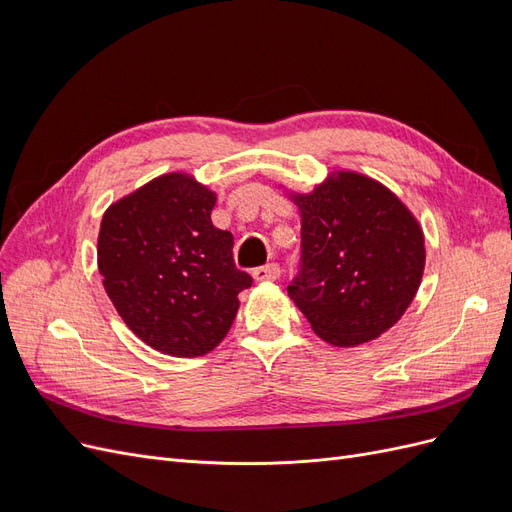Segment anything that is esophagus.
I'll use <instances>...</instances> for the list:
<instances>
[{"label": "esophagus", "instance_id": "1", "mask_svg": "<svg viewBox=\"0 0 512 512\" xmlns=\"http://www.w3.org/2000/svg\"><path fill=\"white\" fill-rule=\"evenodd\" d=\"M252 277H254L256 282H275L277 277H280V267H277L275 262H271V265L254 269V271H252Z\"/></svg>", "mask_w": 512, "mask_h": 512}]
</instances>
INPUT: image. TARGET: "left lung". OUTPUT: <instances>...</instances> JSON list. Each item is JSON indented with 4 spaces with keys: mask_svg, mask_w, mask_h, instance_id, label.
Returning a JSON list of instances; mask_svg holds the SVG:
<instances>
[{
    "mask_svg": "<svg viewBox=\"0 0 512 512\" xmlns=\"http://www.w3.org/2000/svg\"><path fill=\"white\" fill-rule=\"evenodd\" d=\"M284 192L299 209L303 247V271L288 294L312 331L337 348L389 331L425 271V235L414 213L356 170H331L312 192Z\"/></svg>",
    "mask_w": 512,
    "mask_h": 512,
    "instance_id": "8db88e82",
    "label": "left lung"
}]
</instances>
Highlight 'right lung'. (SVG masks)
<instances>
[{"label": "right lung", "mask_w": 512, "mask_h": 512, "mask_svg": "<svg viewBox=\"0 0 512 512\" xmlns=\"http://www.w3.org/2000/svg\"><path fill=\"white\" fill-rule=\"evenodd\" d=\"M218 194L188 173H166L102 215L98 269L117 314L162 354L203 356L218 346L252 277L232 260V235L215 228Z\"/></svg>", "instance_id": "1"}]
</instances>
